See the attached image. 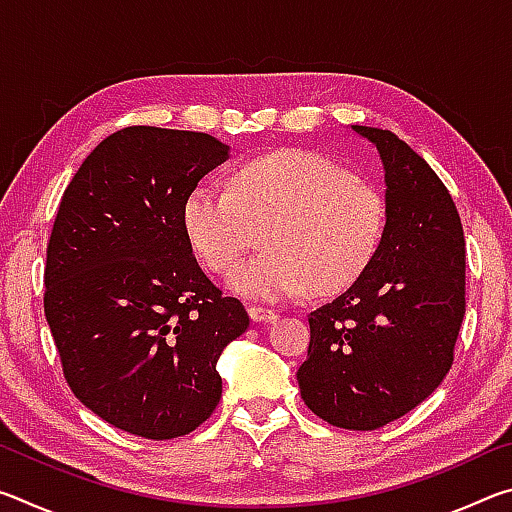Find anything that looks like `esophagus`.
I'll list each match as a JSON object with an SVG mask.
<instances>
[{"label":"esophagus","mask_w":512,"mask_h":512,"mask_svg":"<svg viewBox=\"0 0 512 512\" xmlns=\"http://www.w3.org/2000/svg\"><path fill=\"white\" fill-rule=\"evenodd\" d=\"M248 316L253 318V323H275V320H277V314L273 309L257 307V305L248 307Z\"/></svg>","instance_id":"1"}]
</instances>
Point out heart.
Masks as SVG:
<instances>
[{"label":"heart","mask_w":512,"mask_h":512,"mask_svg":"<svg viewBox=\"0 0 512 512\" xmlns=\"http://www.w3.org/2000/svg\"><path fill=\"white\" fill-rule=\"evenodd\" d=\"M267 225V250L236 262ZM189 244L230 289L250 300L334 293L357 280L375 257L384 207L370 187L309 151H277L239 164L230 189L196 185L183 205Z\"/></svg>","instance_id":"heart-1"}]
</instances>
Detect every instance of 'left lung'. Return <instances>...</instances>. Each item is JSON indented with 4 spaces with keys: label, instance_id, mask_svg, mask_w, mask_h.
I'll return each instance as SVG.
<instances>
[{
    "label": "left lung",
    "instance_id": "1",
    "mask_svg": "<svg viewBox=\"0 0 512 512\" xmlns=\"http://www.w3.org/2000/svg\"><path fill=\"white\" fill-rule=\"evenodd\" d=\"M384 169V230L352 287L309 314L305 404L341 429L402 418L452 368L465 316L461 216L433 169L391 131L352 126Z\"/></svg>",
    "mask_w": 512,
    "mask_h": 512
}]
</instances>
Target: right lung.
<instances>
[{"instance_id":"obj_1","label":"right lung","mask_w":512,"mask_h":512,"mask_svg":"<svg viewBox=\"0 0 512 512\" xmlns=\"http://www.w3.org/2000/svg\"><path fill=\"white\" fill-rule=\"evenodd\" d=\"M230 158L212 135L131 126L94 149L60 201L45 316L74 395L133 436L169 440L221 400L225 345L248 329L198 266L187 194Z\"/></svg>"}]
</instances>
